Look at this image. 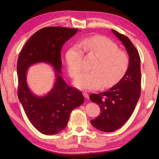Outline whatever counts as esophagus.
<instances>
[{
    "label": "esophagus",
    "mask_w": 159,
    "mask_h": 159,
    "mask_svg": "<svg viewBox=\"0 0 159 159\" xmlns=\"http://www.w3.org/2000/svg\"><path fill=\"white\" fill-rule=\"evenodd\" d=\"M83 96H84V97L85 98H86L87 99H89V94L87 93V92H83Z\"/></svg>",
    "instance_id": "1"
}]
</instances>
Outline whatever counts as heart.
Instances as JSON below:
<instances>
[{"mask_svg": "<svg viewBox=\"0 0 159 159\" xmlns=\"http://www.w3.org/2000/svg\"><path fill=\"white\" fill-rule=\"evenodd\" d=\"M97 57L92 71L84 72L78 76L74 85L85 90L96 89L102 85L109 87L117 83L126 73L129 65L127 53L118 49L114 42L102 36L89 37L79 45L72 47L66 52V63L71 76L75 77L83 69V55Z\"/></svg>", "mask_w": 159, "mask_h": 159, "instance_id": "obj_1", "label": "heart"}]
</instances>
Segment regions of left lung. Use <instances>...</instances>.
Wrapping results in <instances>:
<instances>
[{
  "mask_svg": "<svg viewBox=\"0 0 159 159\" xmlns=\"http://www.w3.org/2000/svg\"><path fill=\"white\" fill-rule=\"evenodd\" d=\"M122 42L129 55L126 72L116 85L99 94L92 93L89 99L100 108V115L91 120L93 126L103 132L119 129L130 117L141 94V63L138 50L126 35L112 29Z\"/></svg>",
  "mask_w": 159,
  "mask_h": 159,
  "instance_id": "obj_1",
  "label": "left lung"
}]
</instances>
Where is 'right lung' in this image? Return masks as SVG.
Wrapping results in <instances>:
<instances>
[{
  "label": "right lung",
  "mask_w": 159,
  "mask_h": 159,
  "mask_svg": "<svg viewBox=\"0 0 159 159\" xmlns=\"http://www.w3.org/2000/svg\"><path fill=\"white\" fill-rule=\"evenodd\" d=\"M77 31V29L60 26L43 28L28 39L18 57V98L30 122L46 135L55 134L63 130L72 110L84 102L80 91L67 85L61 76L62 46ZM41 62L53 66L56 81L46 96L39 97L28 87L26 72L29 66Z\"/></svg>",
  "instance_id": "add662e5"
}]
</instances>
